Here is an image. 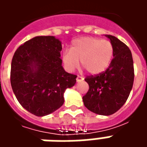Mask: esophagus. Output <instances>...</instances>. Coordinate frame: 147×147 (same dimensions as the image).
Here are the masks:
<instances>
[{
  "label": "esophagus",
  "instance_id": "1",
  "mask_svg": "<svg viewBox=\"0 0 147 147\" xmlns=\"http://www.w3.org/2000/svg\"><path fill=\"white\" fill-rule=\"evenodd\" d=\"M84 80V78L82 76H77L76 78V81L77 83H79V82H81V81H83V80Z\"/></svg>",
  "mask_w": 147,
  "mask_h": 147
}]
</instances>
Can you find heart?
I'll return each instance as SVG.
<instances>
[{"instance_id":"heart-1","label":"heart","mask_w":147,"mask_h":147,"mask_svg":"<svg viewBox=\"0 0 147 147\" xmlns=\"http://www.w3.org/2000/svg\"><path fill=\"white\" fill-rule=\"evenodd\" d=\"M113 56V46L108 40L82 37L73 40L69 50L63 53L64 68L72 72L79 66V60L91 75L103 72L109 66Z\"/></svg>"}]
</instances>
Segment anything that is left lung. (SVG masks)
Here are the masks:
<instances>
[{"instance_id":"1","label":"left lung","mask_w":147,"mask_h":147,"mask_svg":"<svg viewBox=\"0 0 147 147\" xmlns=\"http://www.w3.org/2000/svg\"><path fill=\"white\" fill-rule=\"evenodd\" d=\"M105 36L113 46V59L106 71L85 79L89 90L83 101L90 111L109 116L119 110L129 96L134 82V65L129 48L116 37Z\"/></svg>"}]
</instances>
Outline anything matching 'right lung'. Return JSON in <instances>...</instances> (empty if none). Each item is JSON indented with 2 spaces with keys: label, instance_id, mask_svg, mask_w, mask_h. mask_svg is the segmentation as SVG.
<instances>
[{
  "label": "right lung",
  "instance_id": "1",
  "mask_svg": "<svg viewBox=\"0 0 147 147\" xmlns=\"http://www.w3.org/2000/svg\"><path fill=\"white\" fill-rule=\"evenodd\" d=\"M61 42L54 36H37L15 52L11 85L23 107L38 117L53 113L64 104V94L76 83V76L62 66Z\"/></svg>",
  "mask_w": 147,
  "mask_h": 147
}]
</instances>
